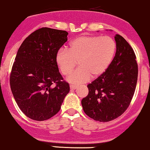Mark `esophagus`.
I'll return each instance as SVG.
<instances>
[{
	"label": "esophagus",
	"instance_id": "1",
	"mask_svg": "<svg viewBox=\"0 0 150 150\" xmlns=\"http://www.w3.org/2000/svg\"><path fill=\"white\" fill-rule=\"evenodd\" d=\"M77 88H78V86H74V85H70V88L72 89V90H75V89H76Z\"/></svg>",
	"mask_w": 150,
	"mask_h": 150
}]
</instances>
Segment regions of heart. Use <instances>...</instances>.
I'll use <instances>...</instances> for the list:
<instances>
[{
  "label": "heart",
  "instance_id": "obj_1",
  "mask_svg": "<svg viewBox=\"0 0 150 150\" xmlns=\"http://www.w3.org/2000/svg\"><path fill=\"white\" fill-rule=\"evenodd\" d=\"M116 51V43L108 36H81L71 40L68 50H60L56 62L63 75L73 71L79 63V69L67 80L79 84L101 76L110 66Z\"/></svg>",
  "mask_w": 150,
  "mask_h": 150
}]
</instances>
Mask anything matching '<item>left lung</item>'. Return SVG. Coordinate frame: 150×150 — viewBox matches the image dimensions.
Wrapping results in <instances>:
<instances>
[{
    "label": "left lung",
    "mask_w": 150,
    "mask_h": 150,
    "mask_svg": "<svg viewBox=\"0 0 150 150\" xmlns=\"http://www.w3.org/2000/svg\"><path fill=\"white\" fill-rule=\"evenodd\" d=\"M117 50L113 60L101 76L87 86L88 94L83 98L87 116L100 122L120 117L128 109L138 80L136 56L129 43L119 34L114 36Z\"/></svg>",
    "instance_id": "obj_1"
}]
</instances>
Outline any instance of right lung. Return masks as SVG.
<instances>
[{
    "label": "right lung",
    "mask_w": 150,
    "mask_h": 150,
    "mask_svg": "<svg viewBox=\"0 0 150 150\" xmlns=\"http://www.w3.org/2000/svg\"><path fill=\"white\" fill-rule=\"evenodd\" d=\"M67 35L66 31L40 28L26 38L17 51L10 88L19 109L33 120L45 121L55 115L69 92L56 62Z\"/></svg>",
    "instance_id": "right-lung-1"
}]
</instances>
